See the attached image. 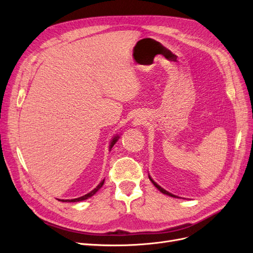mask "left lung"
Returning a JSON list of instances; mask_svg holds the SVG:
<instances>
[{
    "label": "left lung",
    "instance_id": "1",
    "mask_svg": "<svg viewBox=\"0 0 253 253\" xmlns=\"http://www.w3.org/2000/svg\"><path fill=\"white\" fill-rule=\"evenodd\" d=\"M149 178H150V180L152 181V183H153V185H154L159 191H160V192H162V193H164V194H167V195H169V196H172V197H177V196H175V195H173V194H171V193H169V192H168V191H166L165 189H163L162 187H160V186H158L157 185V183L154 181V180H153L152 178H151V176L149 175Z\"/></svg>",
    "mask_w": 253,
    "mask_h": 253
}]
</instances>
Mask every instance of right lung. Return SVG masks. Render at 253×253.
<instances>
[{"instance_id":"right-lung-1","label":"right lung","mask_w":253,"mask_h":253,"mask_svg":"<svg viewBox=\"0 0 253 253\" xmlns=\"http://www.w3.org/2000/svg\"><path fill=\"white\" fill-rule=\"evenodd\" d=\"M118 138H119V136L117 135V136H115L114 138H113V140H112V142H111V145H110V149H112L113 148V145L117 142V140H118ZM103 183H104V179L99 183V185L94 189V190H91L89 193H87V194H85V195H83V196H81V197H78V198H74V200H62L61 202H72V203H76V202H81V201H84V200H87V198H89V197H91L93 196L97 191L100 189L102 186H103Z\"/></svg>"}]
</instances>
